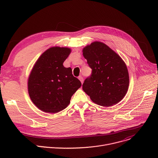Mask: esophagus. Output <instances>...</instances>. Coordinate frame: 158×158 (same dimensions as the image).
Returning <instances> with one entry per match:
<instances>
[{
  "label": "esophagus",
  "mask_w": 158,
  "mask_h": 158,
  "mask_svg": "<svg viewBox=\"0 0 158 158\" xmlns=\"http://www.w3.org/2000/svg\"><path fill=\"white\" fill-rule=\"evenodd\" d=\"M78 79L80 80V81L81 82V83L82 84L83 83V81H84V79H83V77L81 76H79L78 77Z\"/></svg>",
  "instance_id": "1"
}]
</instances>
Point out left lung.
Wrapping results in <instances>:
<instances>
[{
    "label": "left lung",
    "mask_w": 158,
    "mask_h": 158,
    "mask_svg": "<svg viewBox=\"0 0 158 158\" xmlns=\"http://www.w3.org/2000/svg\"><path fill=\"white\" fill-rule=\"evenodd\" d=\"M83 56L92 69L83 91L96 104L109 107L120 102L127 93L129 77L126 64L107 45L94 42L85 47Z\"/></svg>",
    "instance_id": "left-lung-1"
}]
</instances>
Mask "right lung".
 I'll use <instances>...</instances> for the list:
<instances>
[{"mask_svg": "<svg viewBox=\"0 0 158 158\" xmlns=\"http://www.w3.org/2000/svg\"><path fill=\"white\" fill-rule=\"evenodd\" d=\"M71 52L67 48L52 47L35 63L28 79V92L32 102L40 110L56 113L70 103L81 82L63 62Z\"/></svg>", "mask_w": 158, "mask_h": 158, "instance_id": "1", "label": "right lung"}]
</instances>
